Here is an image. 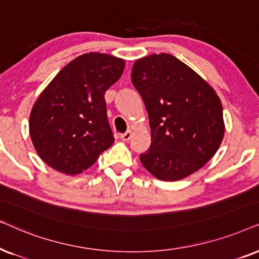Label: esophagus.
<instances>
[{
  "mask_svg": "<svg viewBox=\"0 0 259 259\" xmlns=\"http://www.w3.org/2000/svg\"><path fill=\"white\" fill-rule=\"evenodd\" d=\"M132 136H133V133L130 132V130H127V132L124 134H120V139H122L123 141H129L130 139H132Z\"/></svg>",
  "mask_w": 259,
  "mask_h": 259,
  "instance_id": "1",
  "label": "esophagus"
}]
</instances>
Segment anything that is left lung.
Masks as SVG:
<instances>
[{
    "label": "left lung",
    "mask_w": 259,
    "mask_h": 259,
    "mask_svg": "<svg viewBox=\"0 0 259 259\" xmlns=\"http://www.w3.org/2000/svg\"><path fill=\"white\" fill-rule=\"evenodd\" d=\"M132 80L149 116L151 144L140 155L163 181L181 180L217 153L225 125L215 91L191 67L167 53L136 60Z\"/></svg>",
    "instance_id": "obj_1"
}]
</instances>
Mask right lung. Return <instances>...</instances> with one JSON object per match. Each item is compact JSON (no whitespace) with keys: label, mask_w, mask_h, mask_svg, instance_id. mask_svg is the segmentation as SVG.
I'll list each match as a JSON object with an SVG mask.
<instances>
[{"label":"right lung","mask_w":259,"mask_h":259,"mask_svg":"<svg viewBox=\"0 0 259 259\" xmlns=\"http://www.w3.org/2000/svg\"><path fill=\"white\" fill-rule=\"evenodd\" d=\"M124 65L112 55L85 53L41 92L30 112L29 134L45 163L66 175L80 174L112 146L104 95Z\"/></svg>","instance_id":"right-lung-1"}]
</instances>
